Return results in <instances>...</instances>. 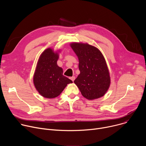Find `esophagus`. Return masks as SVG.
<instances>
[{
  "label": "esophagus",
  "mask_w": 146,
  "mask_h": 146,
  "mask_svg": "<svg viewBox=\"0 0 146 146\" xmlns=\"http://www.w3.org/2000/svg\"><path fill=\"white\" fill-rule=\"evenodd\" d=\"M70 78L72 80V81H74V80H75V77H74V76H72V77H70Z\"/></svg>",
  "instance_id": "esophagus-1"
}]
</instances>
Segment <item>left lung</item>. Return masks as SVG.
<instances>
[{
  "label": "left lung",
  "instance_id": "left-lung-1",
  "mask_svg": "<svg viewBox=\"0 0 146 146\" xmlns=\"http://www.w3.org/2000/svg\"><path fill=\"white\" fill-rule=\"evenodd\" d=\"M70 47L78 57L80 73L74 81L82 95L88 100L102 97L108 91L110 77L100 51L87 43L73 42Z\"/></svg>",
  "mask_w": 146,
  "mask_h": 146
}]
</instances>
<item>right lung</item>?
I'll list each match as a JSON object with an SVG mask.
<instances>
[{
  "label": "right lung",
  "mask_w": 146,
  "mask_h": 146,
  "mask_svg": "<svg viewBox=\"0 0 146 146\" xmlns=\"http://www.w3.org/2000/svg\"><path fill=\"white\" fill-rule=\"evenodd\" d=\"M58 51L51 48L40 55L33 75V84L38 92L46 98L59 96L67 84L73 81L63 75V69L57 65Z\"/></svg>",
  "instance_id": "add662e5"
}]
</instances>
